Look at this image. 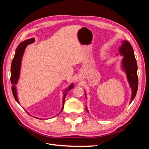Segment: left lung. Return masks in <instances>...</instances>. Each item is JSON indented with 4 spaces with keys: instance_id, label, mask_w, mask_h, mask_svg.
Listing matches in <instances>:
<instances>
[{
    "instance_id": "obj_1",
    "label": "left lung",
    "mask_w": 149,
    "mask_h": 149,
    "mask_svg": "<svg viewBox=\"0 0 149 149\" xmlns=\"http://www.w3.org/2000/svg\"><path fill=\"white\" fill-rule=\"evenodd\" d=\"M119 54L123 56L121 60V69L125 73L129 86L131 88L132 94L129 102V104H130L136 97L138 89L137 65L133 48L127 40L122 41V45L119 48L118 55ZM85 96L86 97V93ZM86 110L89 112L87 107H86Z\"/></svg>"
}]
</instances>
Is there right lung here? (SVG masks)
Listing matches in <instances>:
<instances>
[{"label":"right lung","instance_id":"right-lung-1","mask_svg":"<svg viewBox=\"0 0 149 149\" xmlns=\"http://www.w3.org/2000/svg\"><path fill=\"white\" fill-rule=\"evenodd\" d=\"M35 38H31L28 40H26L25 41H23L21 42L19 46L17 47L15 53V56L13 57V59L12 62V65H11V69H10V72H11V77H10V81L11 84H12V94L13 95V97H14L15 100L19 104V100H18V96H17V87L15 84H17L18 81L20 77V69H21V64H22V58H23L24 54L25 52V50L26 49V47H27L28 45L31 44L35 42ZM74 87V84L71 83L68 88H66L64 91H63V104H62V108L61 111L58 113L57 115L59 114L60 112L63 111L64 108V104H65V100L66 96L67 93L70 91V89L72 88H73ZM25 111L27 112L29 114V112L25 110ZM56 115V116H57ZM55 117V116H54ZM35 118L37 119H42L41 118H37V117H34Z\"/></svg>","mask_w":149,"mask_h":149}]
</instances>
